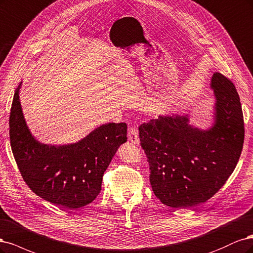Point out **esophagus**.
<instances>
[{"label":"esophagus","mask_w":253,"mask_h":253,"mask_svg":"<svg viewBox=\"0 0 253 253\" xmlns=\"http://www.w3.org/2000/svg\"><path fill=\"white\" fill-rule=\"evenodd\" d=\"M128 140L131 143L135 144V145L140 143V138H138V133H137L135 128H133V127L129 128V130H128Z\"/></svg>","instance_id":"obj_1"}]
</instances>
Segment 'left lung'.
Masks as SVG:
<instances>
[{
	"label": "left lung",
	"mask_w": 253,
	"mask_h": 253,
	"mask_svg": "<svg viewBox=\"0 0 253 253\" xmlns=\"http://www.w3.org/2000/svg\"><path fill=\"white\" fill-rule=\"evenodd\" d=\"M212 122L202 129L188 113L159 116L138 127L150 166V184L166 206L189 208L222 188L238 164L244 143V119L235 86L222 73L210 80Z\"/></svg>",
	"instance_id": "8db88e82"
}]
</instances>
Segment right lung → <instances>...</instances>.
I'll list each match as a JSON object with an SVG mask.
<instances>
[{
	"mask_svg": "<svg viewBox=\"0 0 253 253\" xmlns=\"http://www.w3.org/2000/svg\"><path fill=\"white\" fill-rule=\"evenodd\" d=\"M14 91L9 117L13 157L29 188L48 202L77 209L90 204L102 189L103 174L119 147L127 142L126 123H108L71 144H44L32 135Z\"/></svg>",
	"mask_w": 253,
	"mask_h": 253,
	"instance_id": "add662e5",
	"label": "right lung"
}]
</instances>
